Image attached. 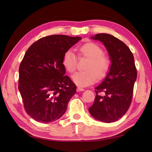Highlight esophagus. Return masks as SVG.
Returning a JSON list of instances; mask_svg holds the SVG:
<instances>
[{
  "mask_svg": "<svg viewBox=\"0 0 152 152\" xmlns=\"http://www.w3.org/2000/svg\"><path fill=\"white\" fill-rule=\"evenodd\" d=\"M84 91V88H81V87H78V88H77V91H78V92Z\"/></svg>",
  "mask_w": 152,
  "mask_h": 152,
  "instance_id": "esophagus-1",
  "label": "esophagus"
}]
</instances>
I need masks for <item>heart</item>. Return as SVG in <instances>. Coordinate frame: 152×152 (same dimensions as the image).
Wrapping results in <instances>:
<instances>
[{
  "instance_id": "obj_1",
  "label": "heart",
  "mask_w": 152,
  "mask_h": 152,
  "mask_svg": "<svg viewBox=\"0 0 152 152\" xmlns=\"http://www.w3.org/2000/svg\"><path fill=\"white\" fill-rule=\"evenodd\" d=\"M80 56L90 58L86 67V71L78 72L72 76V80L76 85L86 86L94 83L99 77L102 78L109 69L110 61L103 55L102 48L94 43H87L79 49ZM77 58L72 50L64 53L62 65L69 73H73L76 68Z\"/></svg>"
}]
</instances>
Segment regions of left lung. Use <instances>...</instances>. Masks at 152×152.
<instances>
[{"instance_id": "1", "label": "left lung", "mask_w": 152, "mask_h": 152, "mask_svg": "<svg viewBox=\"0 0 152 152\" xmlns=\"http://www.w3.org/2000/svg\"><path fill=\"white\" fill-rule=\"evenodd\" d=\"M91 39L103 43L111 64L106 78L95 87L94 102L88 110L100 121H116L125 114L132 102L137 79L134 58L129 48L111 35L99 33Z\"/></svg>"}]
</instances>
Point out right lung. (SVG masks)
<instances>
[{
	"mask_svg": "<svg viewBox=\"0 0 152 152\" xmlns=\"http://www.w3.org/2000/svg\"><path fill=\"white\" fill-rule=\"evenodd\" d=\"M82 39L53 35L30 46L19 66V90L25 109L38 122L60 119L76 93V86L62 65L66 51Z\"/></svg>",
	"mask_w": 152,
	"mask_h": 152,
	"instance_id": "right-lung-1",
	"label": "right lung"
}]
</instances>
